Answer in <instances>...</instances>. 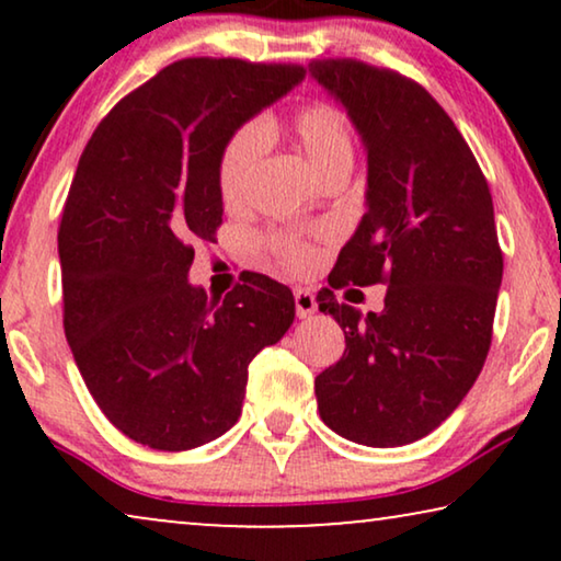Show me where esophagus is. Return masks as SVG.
Here are the masks:
<instances>
[{
  "label": "esophagus",
  "instance_id": "34e87169",
  "mask_svg": "<svg viewBox=\"0 0 561 561\" xmlns=\"http://www.w3.org/2000/svg\"><path fill=\"white\" fill-rule=\"evenodd\" d=\"M294 298H296L298 319H309L311 313L317 311V296H313L309 288H296L294 290Z\"/></svg>",
  "mask_w": 561,
  "mask_h": 561
}]
</instances>
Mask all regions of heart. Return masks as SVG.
<instances>
[{
	"instance_id": "heart-1",
	"label": "heart",
	"mask_w": 561,
	"mask_h": 561,
	"mask_svg": "<svg viewBox=\"0 0 561 561\" xmlns=\"http://www.w3.org/2000/svg\"><path fill=\"white\" fill-rule=\"evenodd\" d=\"M275 119L260 122V127L248 125L229 137L219 158V194L227 209H242L250 196L260 160L265 152V140L280 133ZM288 133L309 160L311 171L324 175L332 168H350L355 158V140L347 117L332 104H309L298 110L288 122ZM271 250L278 263L290 273H309L319 265L321 252L317 244L298 234H278L271 240Z\"/></svg>"
}]
</instances>
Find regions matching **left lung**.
Segmentation results:
<instances>
[{
    "label": "left lung",
    "mask_w": 561,
    "mask_h": 561,
    "mask_svg": "<svg viewBox=\"0 0 561 561\" xmlns=\"http://www.w3.org/2000/svg\"><path fill=\"white\" fill-rule=\"evenodd\" d=\"M309 73L367 152V211L317 296L347 342L313 380L319 413L344 439L403 447L432 434L485 365L503 280L493 196L470 145L416 81L352 58L311 60ZM350 282H386L387 309L363 318L336 302Z\"/></svg>",
    "instance_id": "1"
}]
</instances>
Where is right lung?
Returning a JSON list of instances; mask_svg holds the SVG:
<instances>
[{
	"instance_id": "obj_1",
	"label": "right lung",
	"mask_w": 561,
	"mask_h": 561,
	"mask_svg": "<svg viewBox=\"0 0 561 561\" xmlns=\"http://www.w3.org/2000/svg\"><path fill=\"white\" fill-rule=\"evenodd\" d=\"M301 66L186 58L127 94L91 135L58 229L64 329L104 416L183 451L242 413L248 365L294 324L288 286L244 271L221 301L188 283L221 225L229 137L304 81Z\"/></svg>"
}]
</instances>
